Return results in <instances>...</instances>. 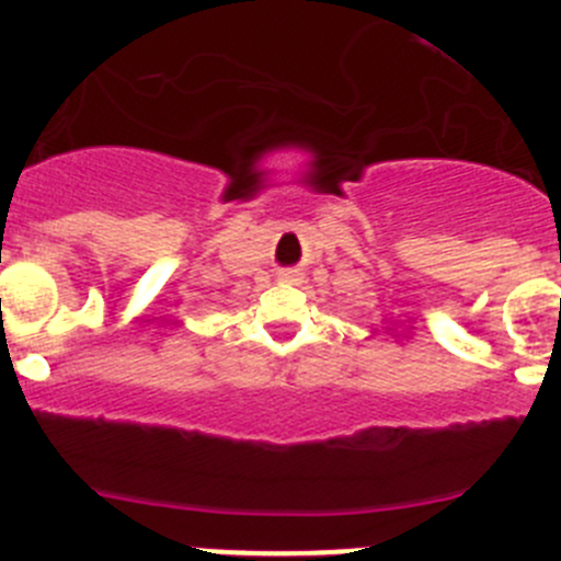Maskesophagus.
I'll use <instances>...</instances> for the list:
<instances>
[{
  "label": "esophagus",
  "mask_w": 561,
  "mask_h": 561,
  "mask_svg": "<svg viewBox=\"0 0 561 561\" xmlns=\"http://www.w3.org/2000/svg\"><path fill=\"white\" fill-rule=\"evenodd\" d=\"M279 279L282 282H301V271H298V268H285L279 274Z\"/></svg>",
  "instance_id": "1"
}]
</instances>
